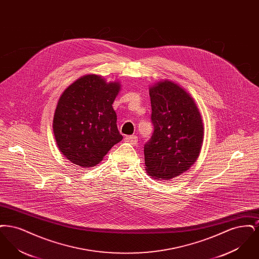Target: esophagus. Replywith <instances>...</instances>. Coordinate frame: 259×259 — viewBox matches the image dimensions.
Masks as SVG:
<instances>
[{
  "instance_id": "obj_1",
  "label": "esophagus",
  "mask_w": 259,
  "mask_h": 259,
  "mask_svg": "<svg viewBox=\"0 0 259 259\" xmlns=\"http://www.w3.org/2000/svg\"><path fill=\"white\" fill-rule=\"evenodd\" d=\"M125 142L131 144V145H136L138 143V137L136 136H127L125 138Z\"/></svg>"
}]
</instances>
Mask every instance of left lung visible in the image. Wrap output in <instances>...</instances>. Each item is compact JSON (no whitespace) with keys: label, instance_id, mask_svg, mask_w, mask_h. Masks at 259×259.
<instances>
[{"label":"left lung","instance_id":"1","mask_svg":"<svg viewBox=\"0 0 259 259\" xmlns=\"http://www.w3.org/2000/svg\"><path fill=\"white\" fill-rule=\"evenodd\" d=\"M153 134L144 147L146 170L168 181L186 172L197 160L204 136L200 111L179 84L163 80L149 88Z\"/></svg>","mask_w":259,"mask_h":259}]
</instances>
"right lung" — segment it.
<instances>
[{
  "mask_svg": "<svg viewBox=\"0 0 259 259\" xmlns=\"http://www.w3.org/2000/svg\"><path fill=\"white\" fill-rule=\"evenodd\" d=\"M119 90L118 82L87 74L62 93L54 113L53 133L68 160L82 168L93 167L123 139L112 108Z\"/></svg>",
  "mask_w": 259,
  "mask_h": 259,
  "instance_id": "obj_1",
  "label": "right lung"
}]
</instances>
